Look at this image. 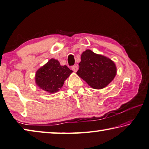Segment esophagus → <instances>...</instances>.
Here are the masks:
<instances>
[{"instance_id":"esophagus-1","label":"esophagus","mask_w":149,"mask_h":149,"mask_svg":"<svg viewBox=\"0 0 149 149\" xmlns=\"http://www.w3.org/2000/svg\"><path fill=\"white\" fill-rule=\"evenodd\" d=\"M72 69L73 70V71L76 72L78 70V66L77 65H74L72 66Z\"/></svg>"}]
</instances>
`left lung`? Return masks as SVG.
I'll use <instances>...</instances> for the list:
<instances>
[{"instance_id":"1","label":"left lung","mask_w":149,"mask_h":149,"mask_svg":"<svg viewBox=\"0 0 149 149\" xmlns=\"http://www.w3.org/2000/svg\"><path fill=\"white\" fill-rule=\"evenodd\" d=\"M77 74L94 89L106 87L116 75L113 61L104 56L86 49L81 55Z\"/></svg>"}]
</instances>
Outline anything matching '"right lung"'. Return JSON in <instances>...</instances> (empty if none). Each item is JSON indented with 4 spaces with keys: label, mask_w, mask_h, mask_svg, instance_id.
Masks as SVG:
<instances>
[{
    "label": "right lung",
    "mask_w": 149,
    "mask_h": 149,
    "mask_svg": "<svg viewBox=\"0 0 149 149\" xmlns=\"http://www.w3.org/2000/svg\"><path fill=\"white\" fill-rule=\"evenodd\" d=\"M72 72L67 66H61L57 60L52 59L37 71L36 84L46 92H56Z\"/></svg>",
    "instance_id": "1"
}]
</instances>
